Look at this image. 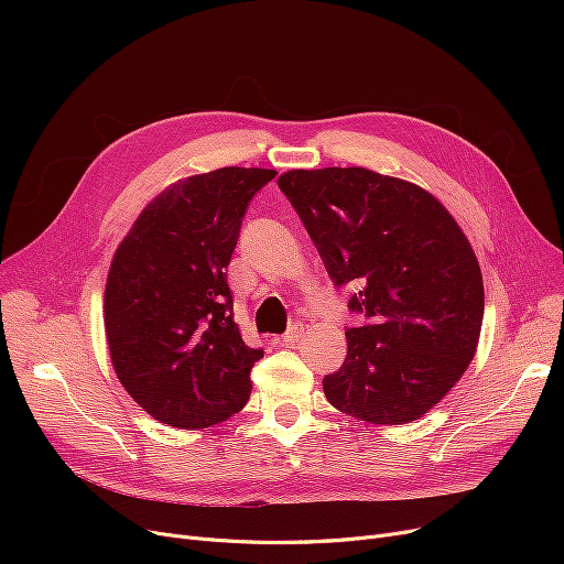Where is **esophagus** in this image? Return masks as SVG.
I'll use <instances>...</instances> for the list:
<instances>
[{
	"instance_id": "1",
	"label": "esophagus",
	"mask_w": 564,
	"mask_h": 564,
	"mask_svg": "<svg viewBox=\"0 0 564 564\" xmlns=\"http://www.w3.org/2000/svg\"><path fill=\"white\" fill-rule=\"evenodd\" d=\"M302 334H304V324H292V327L283 334V343L285 345H294V343H297L300 338H302Z\"/></svg>"
}]
</instances>
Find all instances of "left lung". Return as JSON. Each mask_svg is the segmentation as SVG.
Here are the masks:
<instances>
[{"instance_id":"obj_1","label":"left lung","mask_w":564,"mask_h":564,"mask_svg":"<svg viewBox=\"0 0 564 564\" xmlns=\"http://www.w3.org/2000/svg\"><path fill=\"white\" fill-rule=\"evenodd\" d=\"M279 187L366 319L345 329L347 357L322 379L324 395L375 425L423 419L480 338L485 285L466 235L430 192L370 169H294Z\"/></svg>"}]
</instances>
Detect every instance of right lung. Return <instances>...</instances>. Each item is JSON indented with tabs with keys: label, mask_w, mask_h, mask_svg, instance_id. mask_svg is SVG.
Instances as JSON below:
<instances>
[{
	"label": "right lung",
	"mask_w": 564,
	"mask_h": 564,
	"mask_svg": "<svg viewBox=\"0 0 564 564\" xmlns=\"http://www.w3.org/2000/svg\"><path fill=\"white\" fill-rule=\"evenodd\" d=\"M272 169L224 166L185 177L143 207L118 245L105 285L116 377L169 427L203 430L251 395L249 347L232 319L226 267L251 198Z\"/></svg>",
	"instance_id": "add662e5"
}]
</instances>
